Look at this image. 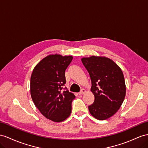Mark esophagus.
<instances>
[{
  "mask_svg": "<svg viewBox=\"0 0 148 148\" xmlns=\"http://www.w3.org/2000/svg\"><path fill=\"white\" fill-rule=\"evenodd\" d=\"M85 92H86V90H85V89H82L81 91L79 92L78 94H79V95H82V94H84Z\"/></svg>",
  "mask_w": 148,
  "mask_h": 148,
  "instance_id": "obj_1",
  "label": "esophagus"
}]
</instances>
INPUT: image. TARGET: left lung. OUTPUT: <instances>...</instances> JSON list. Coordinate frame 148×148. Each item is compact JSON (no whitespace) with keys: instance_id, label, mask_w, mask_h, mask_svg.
Wrapping results in <instances>:
<instances>
[{"instance_id":"obj_1","label":"left lung","mask_w":148,"mask_h":148,"mask_svg":"<svg viewBox=\"0 0 148 148\" xmlns=\"http://www.w3.org/2000/svg\"><path fill=\"white\" fill-rule=\"evenodd\" d=\"M91 80L94 103L88 106L91 115L105 120L119 110L126 95L124 75L120 67L110 59L91 56L81 59Z\"/></svg>"}]
</instances>
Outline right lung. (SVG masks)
<instances>
[{"label": "right lung", "instance_id": "obj_1", "mask_svg": "<svg viewBox=\"0 0 148 148\" xmlns=\"http://www.w3.org/2000/svg\"><path fill=\"white\" fill-rule=\"evenodd\" d=\"M73 56L49 55L37 64L31 77V94L42 115L54 122H62L69 116L74 94L64 86L65 71Z\"/></svg>", "mask_w": 148, "mask_h": 148}]
</instances>
